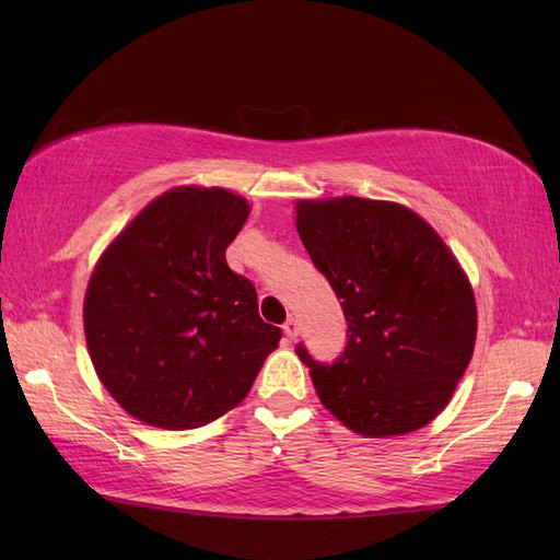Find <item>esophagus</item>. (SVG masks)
Wrapping results in <instances>:
<instances>
[{
  "instance_id": "34e87169",
  "label": "esophagus",
  "mask_w": 560,
  "mask_h": 560,
  "mask_svg": "<svg viewBox=\"0 0 560 560\" xmlns=\"http://www.w3.org/2000/svg\"><path fill=\"white\" fill-rule=\"evenodd\" d=\"M299 331H301V327H299V319H287V323H283V335H287V339H295L299 337Z\"/></svg>"
}]
</instances>
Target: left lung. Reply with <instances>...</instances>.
<instances>
[{
	"instance_id": "obj_1",
	"label": "left lung",
	"mask_w": 560,
	"mask_h": 560,
	"mask_svg": "<svg viewBox=\"0 0 560 560\" xmlns=\"http://www.w3.org/2000/svg\"><path fill=\"white\" fill-rule=\"evenodd\" d=\"M295 229L349 323L337 363L319 365L295 349L319 401L365 438L431 423L477 343V299L457 257L431 223L397 201L299 199Z\"/></svg>"
}]
</instances>
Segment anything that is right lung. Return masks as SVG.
Here are the masks:
<instances>
[{
  "mask_svg": "<svg viewBox=\"0 0 560 560\" xmlns=\"http://www.w3.org/2000/svg\"><path fill=\"white\" fill-rule=\"evenodd\" d=\"M249 201L180 185L141 209L103 249L83 295V331L103 387L141 423L187 431L237 407L281 329L225 265Z\"/></svg>",
  "mask_w": 560,
  "mask_h": 560,
  "instance_id": "add662e5",
  "label": "right lung"
}]
</instances>
